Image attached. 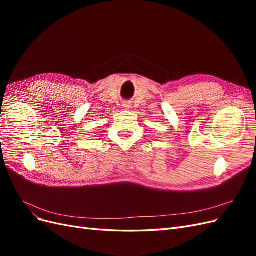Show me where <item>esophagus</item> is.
<instances>
[{
	"mask_svg": "<svg viewBox=\"0 0 256 256\" xmlns=\"http://www.w3.org/2000/svg\"><path fill=\"white\" fill-rule=\"evenodd\" d=\"M122 108H124V109H129V108H131V104L130 102H124Z\"/></svg>",
	"mask_w": 256,
	"mask_h": 256,
	"instance_id": "esophagus-1",
	"label": "esophagus"
}]
</instances>
